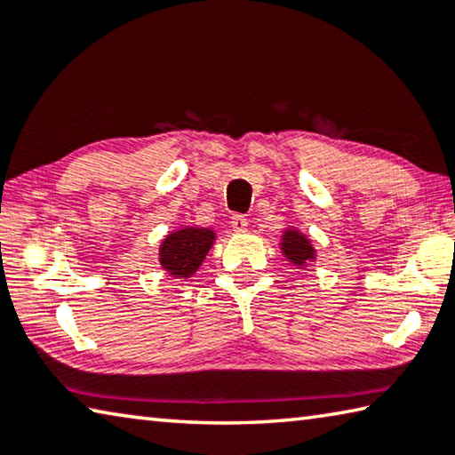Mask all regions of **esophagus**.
Segmentation results:
<instances>
[{
    "label": "esophagus",
    "instance_id": "34e87169",
    "mask_svg": "<svg viewBox=\"0 0 455 455\" xmlns=\"http://www.w3.org/2000/svg\"><path fill=\"white\" fill-rule=\"evenodd\" d=\"M230 225L236 230V233H244L246 227H249V220L243 214H233V219H230Z\"/></svg>",
    "mask_w": 455,
    "mask_h": 455
}]
</instances>
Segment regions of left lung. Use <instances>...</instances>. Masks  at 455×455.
Returning a JSON list of instances; mask_svg holds the SVG:
<instances>
[{
  "label": "left lung",
  "instance_id": "left-lung-1",
  "mask_svg": "<svg viewBox=\"0 0 455 455\" xmlns=\"http://www.w3.org/2000/svg\"><path fill=\"white\" fill-rule=\"evenodd\" d=\"M281 249H283V255L297 267H303L305 263H309V260L315 259V249L311 241L307 238V235L299 233L297 228L284 230Z\"/></svg>",
  "mask_w": 455,
  "mask_h": 455
}]
</instances>
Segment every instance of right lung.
<instances>
[{
	"instance_id": "add662e5",
	"label": "right lung",
	"mask_w": 455,
	"mask_h": 455,
	"mask_svg": "<svg viewBox=\"0 0 455 455\" xmlns=\"http://www.w3.org/2000/svg\"><path fill=\"white\" fill-rule=\"evenodd\" d=\"M214 243V230L211 228H180L168 235L160 244V265L172 276L195 275L196 268L203 265L206 252Z\"/></svg>"
}]
</instances>
